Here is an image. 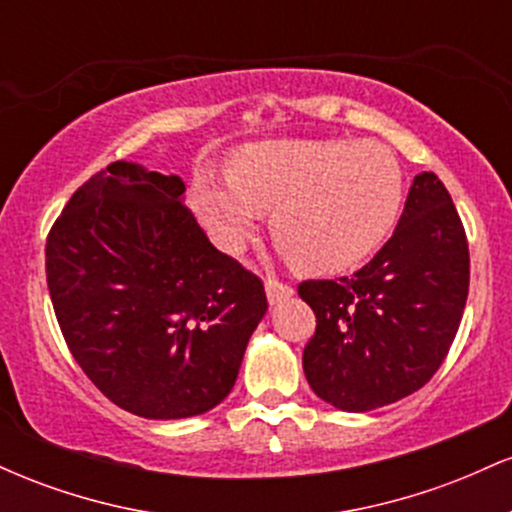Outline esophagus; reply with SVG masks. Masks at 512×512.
<instances>
[{
  "mask_svg": "<svg viewBox=\"0 0 512 512\" xmlns=\"http://www.w3.org/2000/svg\"><path fill=\"white\" fill-rule=\"evenodd\" d=\"M264 291H267V301H269V305H276V303L286 301V298L293 296L291 286L281 284V281L272 279V276H269V279L264 281Z\"/></svg>",
  "mask_w": 512,
  "mask_h": 512,
  "instance_id": "34e87169",
  "label": "esophagus"
}]
</instances>
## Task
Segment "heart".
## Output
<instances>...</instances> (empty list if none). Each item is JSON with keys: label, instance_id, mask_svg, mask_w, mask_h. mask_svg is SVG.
Returning a JSON list of instances; mask_svg holds the SVG:
<instances>
[{"label": "heart", "instance_id": "obj_1", "mask_svg": "<svg viewBox=\"0 0 512 512\" xmlns=\"http://www.w3.org/2000/svg\"><path fill=\"white\" fill-rule=\"evenodd\" d=\"M226 180L197 175L190 202L221 250L238 255L269 211V233L303 272H342L390 236L404 170L380 142L289 139L243 146Z\"/></svg>", "mask_w": 512, "mask_h": 512}]
</instances>
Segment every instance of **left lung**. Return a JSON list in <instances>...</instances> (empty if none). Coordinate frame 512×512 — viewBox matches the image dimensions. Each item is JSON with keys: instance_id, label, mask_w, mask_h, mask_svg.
Segmentation results:
<instances>
[{"instance_id": "1", "label": "left lung", "mask_w": 512, "mask_h": 512, "mask_svg": "<svg viewBox=\"0 0 512 512\" xmlns=\"http://www.w3.org/2000/svg\"><path fill=\"white\" fill-rule=\"evenodd\" d=\"M469 250L436 173L416 175L392 238L337 281H303L317 317L303 351L308 385L342 411L380 409L424 387L460 327Z\"/></svg>"}]
</instances>
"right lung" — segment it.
I'll return each instance as SVG.
<instances>
[{"label": "right lung", "mask_w": 512, "mask_h": 512, "mask_svg": "<svg viewBox=\"0 0 512 512\" xmlns=\"http://www.w3.org/2000/svg\"><path fill=\"white\" fill-rule=\"evenodd\" d=\"M182 192L178 175L110 163L74 192L45 248L69 351L144 419L221 404L267 313L262 281L209 243Z\"/></svg>", "instance_id": "right-lung-1"}]
</instances>
